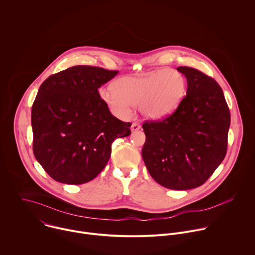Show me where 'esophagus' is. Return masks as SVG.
Instances as JSON below:
<instances>
[{"mask_svg":"<svg viewBox=\"0 0 255 255\" xmlns=\"http://www.w3.org/2000/svg\"><path fill=\"white\" fill-rule=\"evenodd\" d=\"M141 129V126L138 124V123H133L131 125V131L132 132H136V131H139Z\"/></svg>","mask_w":255,"mask_h":255,"instance_id":"1","label":"esophagus"}]
</instances>
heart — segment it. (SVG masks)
Instances as JSON below:
<instances>
[{"mask_svg":"<svg viewBox=\"0 0 255 255\" xmlns=\"http://www.w3.org/2000/svg\"><path fill=\"white\" fill-rule=\"evenodd\" d=\"M186 94V80L174 70H159L115 80L111 88L99 91V97L118 118L129 117L132 107L148 119L159 120L172 114Z\"/></svg>","mask_w":255,"mask_h":255,"instance_id":"1","label":"heart"}]
</instances>
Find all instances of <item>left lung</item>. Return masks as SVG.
Listing matches in <instances>:
<instances>
[{
	"label": "left lung",
	"instance_id": "obj_1",
	"mask_svg": "<svg viewBox=\"0 0 255 255\" xmlns=\"http://www.w3.org/2000/svg\"><path fill=\"white\" fill-rule=\"evenodd\" d=\"M186 96L169 117L143 124L142 158L160 185L186 190L202 185L226 155L230 112L217 82L190 67Z\"/></svg>",
	"mask_w": 255,
	"mask_h": 255
}]
</instances>
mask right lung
<instances>
[{"label":"right lung","instance_id":"1","mask_svg":"<svg viewBox=\"0 0 255 255\" xmlns=\"http://www.w3.org/2000/svg\"><path fill=\"white\" fill-rule=\"evenodd\" d=\"M117 74L74 66L42 83L32 106L33 151L54 180L91 181L106 166L113 141L131 134V124L114 117L99 97L98 89Z\"/></svg>","mask_w":255,"mask_h":255}]
</instances>
